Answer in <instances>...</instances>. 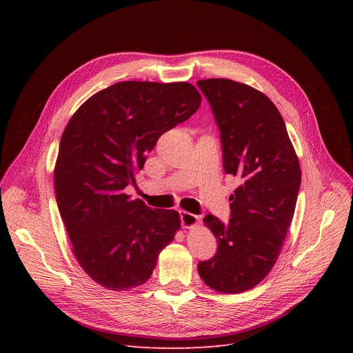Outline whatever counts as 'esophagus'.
<instances>
[{"mask_svg":"<svg viewBox=\"0 0 353 353\" xmlns=\"http://www.w3.org/2000/svg\"><path fill=\"white\" fill-rule=\"evenodd\" d=\"M180 220H181V226L184 229H192L197 225L199 217L189 212H180Z\"/></svg>","mask_w":353,"mask_h":353,"instance_id":"esophagus-1","label":"esophagus"}]
</instances>
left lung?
<instances>
[{
  "label": "left lung",
  "mask_w": 353,
  "mask_h": 353,
  "mask_svg": "<svg viewBox=\"0 0 353 353\" xmlns=\"http://www.w3.org/2000/svg\"><path fill=\"white\" fill-rule=\"evenodd\" d=\"M220 130L223 165L242 184L230 199L228 223L203 221L217 240L210 261L197 265L209 288L240 293L269 274L292 223L301 165L279 110L263 92L229 79L197 81Z\"/></svg>",
  "instance_id": "1"
}]
</instances>
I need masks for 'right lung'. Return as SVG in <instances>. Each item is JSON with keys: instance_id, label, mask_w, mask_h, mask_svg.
I'll return each mask as SVG.
<instances>
[{"instance_id": "1", "label": "right lung", "mask_w": 353, "mask_h": 353, "mask_svg": "<svg viewBox=\"0 0 353 353\" xmlns=\"http://www.w3.org/2000/svg\"><path fill=\"white\" fill-rule=\"evenodd\" d=\"M200 103V92L184 81H123L91 96L65 125L55 197L74 256L103 288L120 292L148 281L180 229L176 210H153L124 189L159 137Z\"/></svg>"}]
</instances>
